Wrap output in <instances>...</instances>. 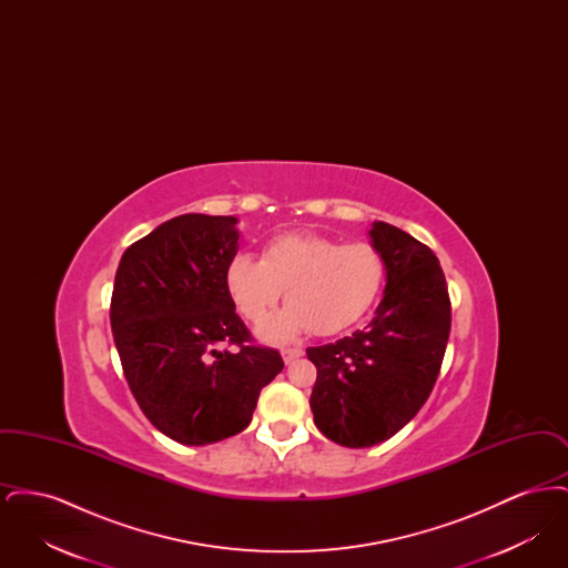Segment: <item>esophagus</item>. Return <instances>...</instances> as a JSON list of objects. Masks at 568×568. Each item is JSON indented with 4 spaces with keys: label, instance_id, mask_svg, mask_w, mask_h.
<instances>
[{
    "label": "esophagus",
    "instance_id": "1",
    "mask_svg": "<svg viewBox=\"0 0 568 568\" xmlns=\"http://www.w3.org/2000/svg\"><path fill=\"white\" fill-rule=\"evenodd\" d=\"M283 359H285V364H290V362H294L297 357H302L304 352L300 349V347H287V349H283Z\"/></svg>",
    "mask_w": 568,
    "mask_h": 568
}]
</instances>
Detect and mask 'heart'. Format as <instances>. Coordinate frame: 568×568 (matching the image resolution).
<instances>
[{
    "label": "heart",
    "mask_w": 568,
    "mask_h": 568,
    "mask_svg": "<svg viewBox=\"0 0 568 568\" xmlns=\"http://www.w3.org/2000/svg\"><path fill=\"white\" fill-rule=\"evenodd\" d=\"M387 264L377 244L338 243L317 234H281L255 260L236 253L225 268V290L246 322L260 324L285 292L287 308L260 327L268 343L302 332L329 336L357 324L377 302Z\"/></svg>",
    "instance_id": "heart-1"
}]
</instances>
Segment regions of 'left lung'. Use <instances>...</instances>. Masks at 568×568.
<instances>
[{"mask_svg":"<svg viewBox=\"0 0 568 568\" xmlns=\"http://www.w3.org/2000/svg\"><path fill=\"white\" fill-rule=\"evenodd\" d=\"M387 264L373 322L336 343L308 347L317 366L315 426L343 447H371L398 433L428 400L452 329V300L430 246L377 221Z\"/></svg>","mask_w":568,"mask_h":568,"instance_id":"left-lung-1","label":"left lung"}]
</instances>
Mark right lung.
I'll return each mask as SVG.
<instances>
[{
    "instance_id": "1",
    "label": "right lung",
    "mask_w": 568,
    "mask_h": 568,
    "mask_svg": "<svg viewBox=\"0 0 568 568\" xmlns=\"http://www.w3.org/2000/svg\"><path fill=\"white\" fill-rule=\"evenodd\" d=\"M236 216L181 215L123 253L110 325L123 375L146 419L176 443L243 433L262 387L283 371L253 343L225 290Z\"/></svg>"
}]
</instances>
